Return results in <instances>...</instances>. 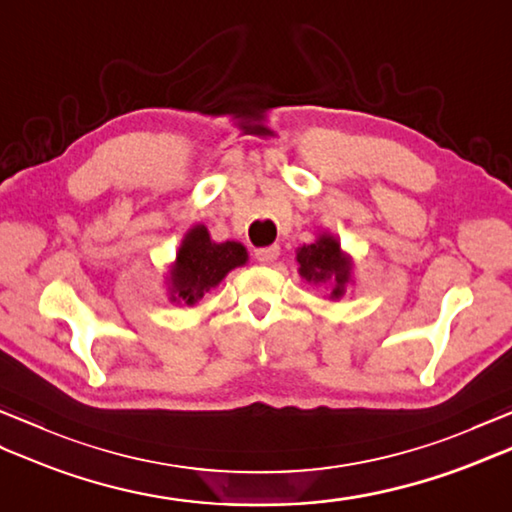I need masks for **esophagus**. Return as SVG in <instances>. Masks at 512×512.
Here are the masks:
<instances>
[{
	"label": "esophagus",
	"mask_w": 512,
	"mask_h": 512,
	"mask_svg": "<svg viewBox=\"0 0 512 512\" xmlns=\"http://www.w3.org/2000/svg\"><path fill=\"white\" fill-rule=\"evenodd\" d=\"M255 257L259 264H273L275 259L279 257V246H264V248H257L255 250Z\"/></svg>",
	"instance_id": "esophagus-1"
}]
</instances>
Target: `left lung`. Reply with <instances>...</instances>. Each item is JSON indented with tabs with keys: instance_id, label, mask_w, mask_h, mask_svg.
Returning a JSON list of instances; mask_svg holds the SVG:
<instances>
[{
	"instance_id": "1",
	"label": "left lung",
	"mask_w": 512,
	"mask_h": 512,
	"mask_svg": "<svg viewBox=\"0 0 512 512\" xmlns=\"http://www.w3.org/2000/svg\"><path fill=\"white\" fill-rule=\"evenodd\" d=\"M299 275L308 284H330V299H341L352 284V257L341 250L339 239L321 233L317 242L297 250Z\"/></svg>"
}]
</instances>
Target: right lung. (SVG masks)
I'll return each instance as SVG.
<instances>
[{
    "instance_id": "1",
    "label": "right lung",
    "mask_w": 512,
    "mask_h": 512,
    "mask_svg": "<svg viewBox=\"0 0 512 512\" xmlns=\"http://www.w3.org/2000/svg\"><path fill=\"white\" fill-rule=\"evenodd\" d=\"M248 262L246 248L239 242L217 244L204 224H195L182 237L176 262L171 264L167 284L169 299L182 306H195L233 268Z\"/></svg>"
}]
</instances>
